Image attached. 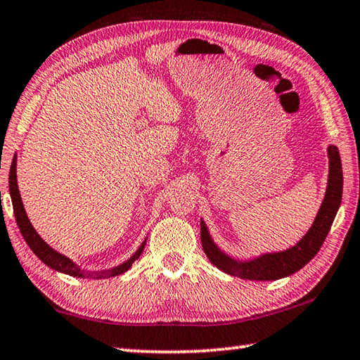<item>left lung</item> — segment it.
Masks as SVG:
<instances>
[{"instance_id": "1", "label": "left lung", "mask_w": 360, "mask_h": 360, "mask_svg": "<svg viewBox=\"0 0 360 360\" xmlns=\"http://www.w3.org/2000/svg\"><path fill=\"white\" fill-rule=\"evenodd\" d=\"M328 156L329 179L325 200L321 202V207L315 217L311 229L306 232V236L297 245L279 252H266V255L251 260H237L224 255L218 248L209 234L206 223L201 220V245L210 262L217 269L231 274V276L250 281H276L290 276V274L301 270L307 262H311L316 252L320 251L323 242H325L342 202L343 173L337 146L329 145Z\"/></svg>"}]
</instances>
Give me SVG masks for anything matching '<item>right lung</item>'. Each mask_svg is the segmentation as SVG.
<instances>
[{"label":"right lung","instance_id":"add662e5","mask_svg":"<svg viewBox=\"0 0 360 360\" xmlns=\"http://www.w3.org/2000/svg\"><path fill=\"white\" fill-rule=\"evenodd\" d=\"M9 192H11V198H12V206H13V214H15V220L20 228L21 236L26 240V243L30 245V248L32 252L37 256L41 262L48 265L49 269H53L56 271L70 274V276H76V278H90V279H104V278H112L117 276V274H122L124 271H128L131 269V265L136 262V260L140 257V255L143 252V248L146 245V238L143 243L139 246V250L136 251V255L131 256L126 262L122 265H117L114 269L109 270H103V271H86L81 270L73 260H70L67 256L60 255L56 250H53L44 238H41L35 229L32 228V224L30 221V218L26 215V210L23 202H21V196L18 192V186H17V156H13L12 165H11V173H9Z\"/></svg>","mask_w":360,"mask_h":360}]
</instances>
